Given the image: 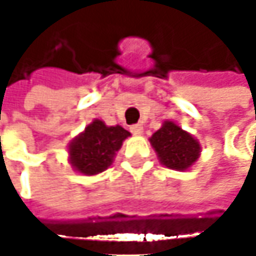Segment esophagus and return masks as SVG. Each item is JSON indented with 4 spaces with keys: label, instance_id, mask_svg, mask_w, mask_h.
<instances>
[{
    "label": "esophagus",
    "instance_id": "34e87169",
    "mask_svg": "<svg viewBox=\"0 0 256 256\" xmlns=\"http://www.w3.org/2000/svg\"><path fill=\"white\" fill-rule=\"evenodd\" d=\"M130 132H132L133 134H136V136H140V134L144 133V128H142V124H133V126L130 128Z\"/></svg>",
    "mask_w": 256,
    "mask_h": 256
}]
</instances>
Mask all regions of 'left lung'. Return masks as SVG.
Returning <instances> with one entry per match:
<instances>
[{"label": "left lung", "instance_id": "obj_1", "mask_svg": "<svg viewBox=\"0 0 256 256\" xmlns=\"http://www.w3.org/2000/svg\"><path fill=\"white\" fill-rule=\"evenodd\" d=\"M150 142L160 162L172 170L184 172L199 158V142L190 133L168 120L152 134Z\"/></svg>", "mask_w": 256, "mask_h": 256}]
</instances>
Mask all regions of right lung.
Segmentation results:
<instances>
[{"label":"right lung","mask_w":256,"mask_h":256,"mask_svg":"<svg viewBox=\"0 0 256 256\" xmlns=\"http://www.w3.org/2000/svg\"><path fill=\"white\" fill-rule=\"evenodd\" d=\"M128 136L122 126H106L102 120H94L68 144V161L82 174H100L112 164L116 152Z\"/></svg>","instance_id":"add662e5"}]
</instances>
